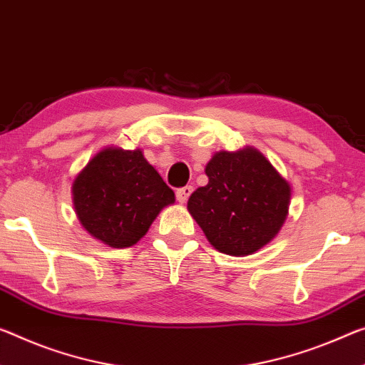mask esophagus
<instances>
[{"mask_svg":"<svg viewBox=\"0 0 365 365\" xmlns=\"http://www.w3.org/2000/svg\"><path fill=\"white\" fill-rule=\"evenodd\" d=\"M193 193V187L192 185H187V187H183V188H178L177 190V200H178V203H187V200L190 198V195Z\"/></svg>","mask_w":365,"mask_h":365,"instance_id":"34e87169","label":"esophagus"}]
</instances>
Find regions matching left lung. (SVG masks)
<instances>
[{"mask_svg": "<svg viewBox=\"0 0 365 365\" xmlns=\"http://www.w3.org/2000/svg\"><path fill=\"white\" fill-rule=\"evenodd\" d=\"M205 172L207 185L192 193L187 207L216 250L253 255L279 234L291 185L258 149L219 151Z\"/></svg>", "mask_w": 365, "mask_h": 365, "instance_id": "left-lung-1", "label": "left lung"}]
</instances>
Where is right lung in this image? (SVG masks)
I'll list each match as a JSON object with an SVG mask.
<instances>
[{
	"mask_svg": "<svg viewBox=\"0 0 365 365\" xmlns=\"http://www.w3.org/2000/svg\"><path fill=\"white\" fill-rule=\"evenodd\" d=\"M71 193L81 225L112 248L138 244L159 212L175 203L140 148L101 149L74 177Z\"/></svg>",
	"mask_w": 365,
	"mask_h": 365,
	"instance_id": "add662e5",
	"label": "right lung"
}]
</instances>
